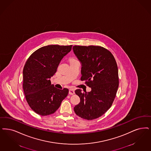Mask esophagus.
I'll list each match as a JSON object with an SVG mask.
<instances>
[{"label": "esophagus", "mask_w": 151, "mask_h": 151, "mask_svg": "<svg viewBox=\"0 0 151 151\" xmlns=\"http://www.w3.org/2000/svg\"><path fill=\"white\" fill-rule=\"evenodd\" d=\"M75 94V91L73 89H70L69 90V94L70 95H73Z\"/></svg>", "instance_id": "1"}]
</instances>
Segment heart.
Segmentation results:
<instances>
[{
    "mask_svg": "<svg viewBox=\"0 0 151 151\" xmlns=\"http://www.w3.org/2000/svg\"><path fill=\"white\" fill-rule=\"evenodd\" d=\"M75 60V59H73V58H72V59H71L70 60Z\"/></svg>",
    "mask_w": 151,
    "mask_h": 151,
    "instance_id": "1",
    "label": "heart"
}]
</instances>
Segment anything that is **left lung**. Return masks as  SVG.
Here are the masks:
<instances>
[{"mask_svg": "<svg viewBox=\"0 0 151 151\" xmlns=\"http://www.w3.org/2000/svg\"><path fill=\"white\" fill-rule=\"evenodd\" d=\"M73 49L81 63V80L91 89L75 91L80 102L74 111L82 119L94 120L104 114L115 99L119 84L117 65L113 54L102 47L75 45Z\"/></svg>", "mask_w": 151, "mask_h": 151, "instance_id": "left-lung-1", "label": "left lung"}]
</instances>
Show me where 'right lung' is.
Returning <instances> with one entry per match:
<instances>
[{"label":"right lung","mask_w":151,"mask_h":151,"mask_svg":"<svg viewBox=\"0 0 151 151\" xmlns=\"http://www.w3.org/2000/svg\"><path fill=\"white\" fill-rule=\"evenodd\" d=\"M72 47H42L35 51L26 61L23 70V89L27 102L37 114L47 116L53 114L67 96L68 89L55 88L51 84L50 78Z\"/></svg>","instance_id":"right-lung-1"}]
</instances>
